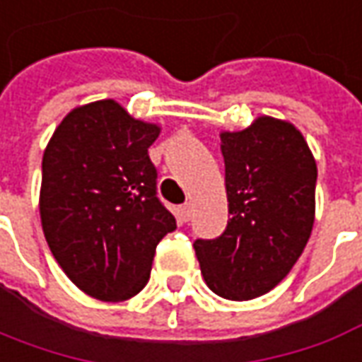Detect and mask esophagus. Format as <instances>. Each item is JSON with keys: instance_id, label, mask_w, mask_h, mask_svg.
I'll return each instance as SVG.
<instances>
[{"instance_id": "34e87169", "label": "esophagus", "mask_w": 362, "mask_h": 362, "mask_svg": "<svg viewBox=\"0 0 362 362\" xmlns=\"http://www.w3.org/2000/svg\"><path fill=\"white\" fill-rule=\"evenodd\" d=\"M191 214H193V205H191V203H185V205L183 206H179V218H181V221H189V218H191Z\"/></svg>"}]
</instances>
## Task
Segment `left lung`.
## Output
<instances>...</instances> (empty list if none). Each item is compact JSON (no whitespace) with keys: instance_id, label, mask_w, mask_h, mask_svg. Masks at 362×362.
Listing matches in <instances>:
<instances>
[{"instance_id":"obj_1","label":"left lung","mask_w":362,"mask_h":362,"mask_svg":"<svg viewBox=\"0 0 362 362\" xmlns=\"http://www.w3.org/2000/svg\"><path fill=\"white\" fill-rule=\"evenodd\" d=\"M228 224L195 240L206 286L224 300L260 298L280 284L310 240L315 221V157L286 119L258 116L221 132Z\"/></svg>"}]
</instances>
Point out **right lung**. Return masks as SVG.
Instances as JSON below:
<instances>
[{
	"instance_id": "1",
	"label": "right lung",
	"mask_w": 362,
	"mask_h": 362,
	"mask_svg": "<svg viewBox=\"0 0 362 362\" xmlns=\"http://www.w3.org/2000/svg\"><path fill=\"white\" fill-rule=\"evenodd\" d=\"M159 132L116 100H96L71 110L45 148V238L69 280L90 298L124 301L139 293L156 246L177 228L156 195L148 156Z\"/></svg>"
}]
</instances>
